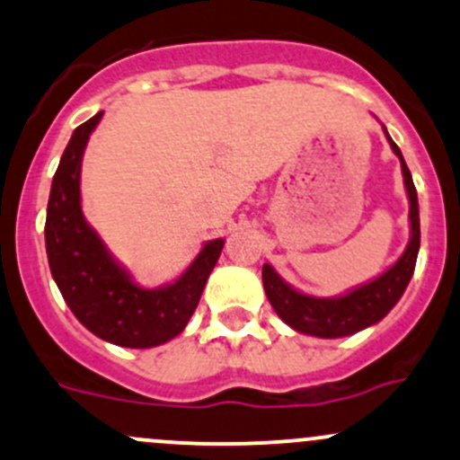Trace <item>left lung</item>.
Listing matches in <instances>:
<instances>
[{
    "instance_id": "8db88e82",
    "label": "left lung",
    "mask_w": 460,
    "mask_h": 460,
    "mask_svg": "<svg viewBox=\"0 0 460 460\" xmlns=\"http://www.w3.org/2000/svg\"><path fill=\"white\" fill-rule=\"evenodd\" d=\"M386 139L391 144L393 153L400 156L403 185H406L408 200H411V242H408L406 251H403L400 260L386 272H382L377 279L356 288V290H351L345 296H334V299H319V296L301 295L295 288L288 286L272 270L270 264H264V269H261V281H264V290L272 310L281 316V321H286L292 330L301 332V334L319 338H341L356 334V332L365 330V327L373 325V323L382 321L391 312V307L400 301L408 281H411L412 272H415L419 240H421L417 190L415 183H412L411 170H408L397 144L388 137V133Z\"/></svg>"
}]
</instances>
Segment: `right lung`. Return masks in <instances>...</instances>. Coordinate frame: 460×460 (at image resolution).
Returning a JSON list of instances; mask_svg holds the SVG:
<instances>
[{
    "mask_svg": "<svg viewBox=\"0 0 460 460\" xmlns=\"http://www.w3.org/2000/svg\"><path fill=\"white\" fill-rule=\"evenodd\" d=\"M100 118L102 111L80 124L60 156L48 200L45 249L54 281L75 319L102 341L146 349L172 341L185 330L225 240L207 242L174 284L156 290L133 284L80 209V164Z\"/></svg>",
    "mask_w": 460,
    "mask_h": 460,
    "instance_id": "add662e5",
    "label": "right lung"
}]
</instances>
